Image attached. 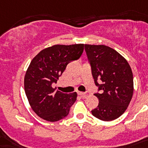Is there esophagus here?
<instances>
[{"label": "esophagus", "mask_w": 148, "mask_h": 148, "mask_svg": "<svg viewBox=\"0 0 148 148\" xmlns=\"http://www.w3.org/2000/svg\"><path fill=\"white\" fill-rule=\"evenodd\" d=\"M77 94L80 95V97H82V98H86V96H87V94L85 93H83V92H80V91H78L77 92Z\"/></svg>", "instance_id": "obj_1"}]
</instances>
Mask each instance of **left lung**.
<instances>
[{"label": "left lung", "instance_id": "left-lung-1", "mask_svg": "<svg viewBox=\"0 0 148 148\" xmlns=\"http://www.w3.org/2000/svg\"><path fill=\"white\" fill-rule=\"evenodd\" d=\"M96 86L100 93L92 115L102 121H112L124 113L134 92L133 74L129 64L119 52L103 45H84ZM101 82L99 85V81Z\"/></svg>", "mask_w": 148, "mask_h": 148}]
</instances>
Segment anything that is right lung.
<instances>
[{
  "instance_id": "add662e5",
  "label": "right lung",
  "mask_w": 148,
  "mask_h": 148,
  "mask_svg": "<svg viewBox=\"0 0 148 148\" xmlns=\"http://www.w3.org/2000/svg\"><path fill=\"white\" fill-rule=\"evenodd\" d=\"M84 44L55 45L43 49L32 60L24 78V89L32 110L49 122H57L68 116L77 99L76 92L55 91L57 82L69 62L80 58Z\"/></svg>"
}]
</instances>
